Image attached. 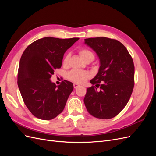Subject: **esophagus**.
<instances>
[{
    "label": "esophagus",
    "instance_id": "34e87169",
    "mask_svg": "<svg viewBox=\"0 0 156 156\" xmlns=\"http://www.w3.org/2000/svg\"><path fill=\"white\" fill-rule=\"evenodd\" d=\"M79 86V84H77V83H73V87H74V88H77Z\"/></svg>",
    "mask_w": 156,
    "mask_h": 156
}]
</instances>
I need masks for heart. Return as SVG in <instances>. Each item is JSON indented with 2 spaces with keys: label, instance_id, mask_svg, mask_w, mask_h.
I'll list each match as a JSON object with an SVG mask.
<instances>
[{
  "label": "heart",
  "instance_id": "b5f03b06",
  "mask_svg": "<svg viewBox=\"0 0 156 156\" xmlns=\"http://www.w3.org/2000/svg\"><path fill=\"white\" fill-rule=\"evenodd\" d=\"M79 54L81 55L82 58L87 61L88 60H91L92 61L94 58V55L91 51L88 49L83 48L79 50ZM69 60V56L66 55L64 57L63 60V64L66 65ZM89 77V73L85 71H83L79 69H73L71 70L68 73V78L71 81H74L77 83H83L86 81Z\"/></svg>",
  "mask_w": 156,
  "mask_h": 156
}]
</instances>
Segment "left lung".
I'll use <instances>...</instances> for the list:
<instances>
[{"label":"left lung","instance_id":"left-lung-1","mask_svg":"<svg viewBox=\"0 0 156 156\" xmlns=\"http://www.w3.org/2000/svg\"><path fill=\"white\" fill-rule=\"evenodd\" d=\"M84 44L98 55V73L90 80L84 98L88 112L100 119H110L122 111L134 87L135 67L126 47L119 41L105 37H90Z\"/></svg>","mask_w":156,"mask_h":156}]
</instances>
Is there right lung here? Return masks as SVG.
Masks as SVG:
<instances>
[{
    "label": "right lung",
    "instance_id": "1",
    "mask_svg": "<svg viewBox=\"0 0 156 156\" xmlns=\"http://www.w3.org/2000/svg\"><path fill=\"white\" fill-rule=\"evenodd\" d=\"M79 39L45 37L33 42L23 52L17 84L28 109L37 119L49 120L63 111L73 84L64 80L56 86L50 79L55 69L61 68L65 52Z\"/></svg>",
    "mask_w": 156,
    "mask_h": 156
}]
</instances>
